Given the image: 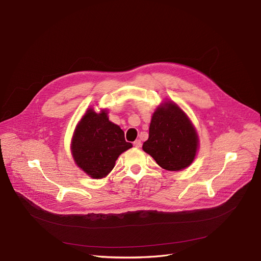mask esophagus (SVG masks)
<instances>
[{
    "instance_id": "obj_1",
    "label": "esophagus",
    "mask_w": 261,
    "mask_h": 261,
    "mask_svg": "<svg viewBox=\"0 0 261 261\" xmlns=\"http://www.w3.org/2000/svg\"><path fill=\"white\" fill-rule=\"evenodd\" d=\"M133 146H134L135 148H141V146H142V142H141L140 140H136V141L133 143Z\"/></svg>"
}]
</instances>
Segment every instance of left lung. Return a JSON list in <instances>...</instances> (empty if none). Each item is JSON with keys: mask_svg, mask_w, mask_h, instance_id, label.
Returning a JSON list of instances; mask_svg holds the SVG:
<instances>
[{"mask_svg": "<svg viewBox=\"0 0 261 261\" xmlns=\"http://www.w3.org/2000/svg\"><path fill=\"white\" fill-rule=\"evenodd\" d=\"M198 148L197 131L186 112L173 100L163 101L152 114L143 150L163 169L181 171L194 162Z\"/></svg>", "mask_w": 261, "mask_h": 261, "instance_id": "left-lung-1", "label": "left lung"}]
</instances>
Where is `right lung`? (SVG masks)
Returning a JSON list of instances; mask_svg holds the SVG:
<instances>
[{
  "label": "right lung",
  "instance_id": "obj_1",
  "mask_svg": "<svg viewBox=\"0 0 261 261\" xmlns=\"http://www.w3.org/2000/svg\"><path fill=\"white\" fill-rule=\"evenodd\" d=\"M132 148L125 133L109 120L108 110L98 113L88 108L77 123L71 140V154L75 165L91 178L106 177L118 156Z\"/></svg>",
  "mask_w": 261,
  "mask_h": 261
}]
</instances>
